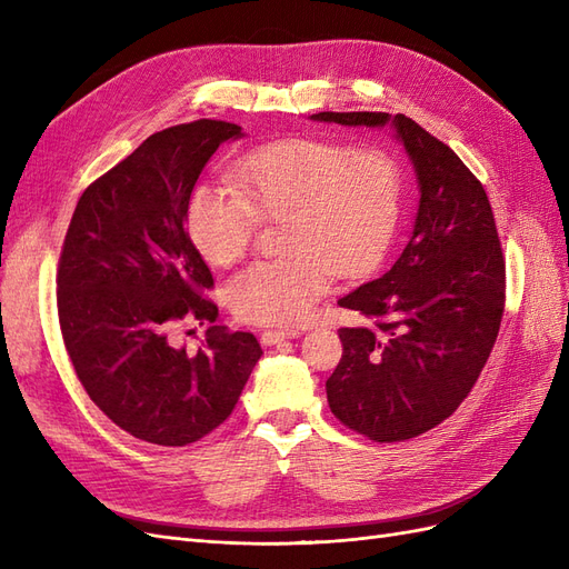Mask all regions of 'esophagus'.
<instances>
[{"label":"esophagus","mask_w":569,"mask_h":569,"mask_svg":"<svg viewBox=\"0 0 569 569\" xmlns=\"http://www.w3.org/2000/svg\"><path fill=\"white\" fill-rule=\"evenodd\" d=\"M299 335H301V330H295V327H284V330H266L261 335V341L266 343V347H274V343H280L284 339H295Z\"/></svg>","instance_id":"esophagus-1"}]
</instances>
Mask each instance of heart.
<instances>
[{"label":"heart","instance_id":"heart-1","mask_svg":"<svg viewBox=\"0 0 569 569\" xmlns=\"http://www.w3.org/2000/svg\"><path fill=\"white\" fill-rule=\"evenodd\" d=\"M401 213V170L380 149L297 137L244 157L232 189L199 184L184 226L197 251L228 266L251 242L256 220H284L274 261L237 270L226 297L237 318L297 325L325 295L330 274L353 278L382 261Z\"/></svg>","mask_w":569,"mask_h":569}]
</instances>
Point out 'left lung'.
<instances>
[{
	"mask_svg": "<svg viewBox=\"0 0 569 569\" xmlns=\"http://www.w3.org/2000/svg\"><path fill=\"white\" fill-rule=\"evenodd\" d=\"M349 128H389L420 189L399 258L339 299L368 322L341 327L325 382L335 416L372 441H403L443 422L475 387L503 316L506 261L485 187L456 151L403 113H313Z\"/></svg>",
	"mask_w": 569,
	"mask_h": 569,
	"instance_id": "left-lung-1",
	"label": "left lung"
}]
</instances>
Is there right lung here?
<instances>
[{
  "instance_id": "obj_1",
  "label": "right lung",
  "mask_w": 569,
  "mask_h": 569,
  "mask_svg": "<svg viewBox=\"0 0 569 569\" xmlns=\"http://www.w3.org/2000/svg\"><path fill=\"white\" fill-rule=\"evenodd\" d=\"M244 137L226 120L153 132L84 189L57 274L66 351L80 385L134 439L187 446L230 418L261 343L216 325L213 274L184 230L189 194L216 149ZM211 323L197 355L169 343L178 321Z\"/></svg>"
}]
</instances>
